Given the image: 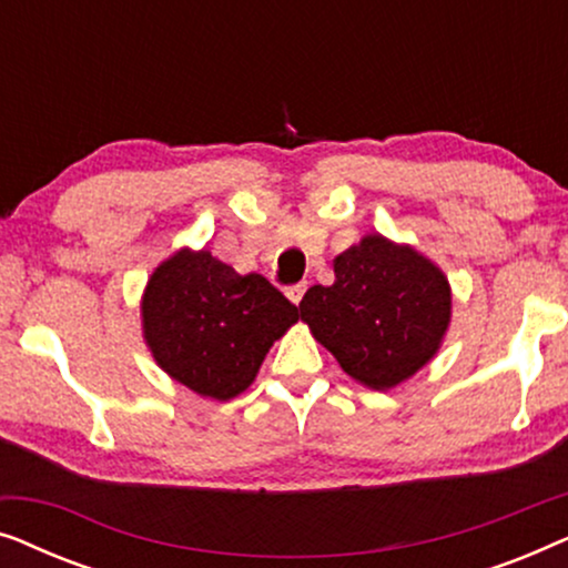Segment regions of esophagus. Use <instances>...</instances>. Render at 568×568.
<instances>
[{"label":"esophagus","instance_id":"1","mask_svg":"<svg viewBox=\"0 0 568 568\" xmlns=\"http://www.w3.org/2000/svg\"><path fill=\"white\" fill-rule=\"evenodd\" d=\"M305 292H307V284L305 282H300V284H292L290 290H286V297H290L294 305H300L302 302V297H305Z\"/></svg>","mask_w":568,"mask_h":568}]
</instances>
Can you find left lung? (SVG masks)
Returning <instances> with one entry per match:
<instances>
[{"mask_svg": "<svg viewBox=\"0 0 568 568\" xmlns=\"http://www.w3.org/2000/svg\"><path fill=\"white\" fill-rule=\"evenodd\" d=\"M336 282L310 286L300 315L346 375L385 390L432 359L449 323V284L410 247L367 235L341 253Z\"/></svg>", "mask_w": 568, "mask_h": 568, "instance_id": "obj_1", "label": "left lung"}]
</instances>
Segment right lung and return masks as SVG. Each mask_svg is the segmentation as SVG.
<instances>
[{
    "label": "right lung",
    "mask_w": 568,
    "mask_h": 568,
    "mask_svg": "<svg viewBox=\"0 0 568 568\" xmlns=\"http://www.w3.org/2000/svg\"><path fill=\"white\" fill-rule=\"evenodd\" d=\"M142 317L146 344L170 377L230 400L253 383L300 310L261 274L240 276L212 253L181 251L152 274Z\"/></svg>",
    "instance_id": "obj_1"
}]
</instances>
